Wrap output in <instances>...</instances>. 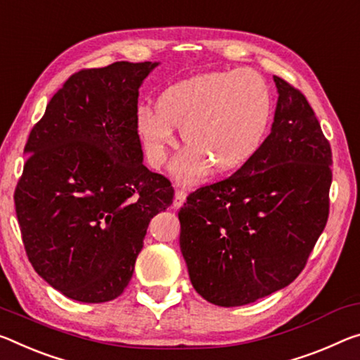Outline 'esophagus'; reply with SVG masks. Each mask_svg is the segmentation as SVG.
Segmentation results:
<instances>
[{"label": "esophagus", "mask_w": 360, "mask_h": 360, "mask_svg": "<svg viewBox=\"0 0 360 360\" xmlns=\"http://www.w3.org/2000/svg\"><path fill=\"white\" fill-rule=\"evenodd\" d=\"M186 197H187V193L184 192V191H176V193H174V200H173V207L174 208H181L182 207V203L186 202Z\"/></svg>", "instance_id": "1"}]
</instances>
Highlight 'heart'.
Masks as SVG:
<instances>
[{
  "label": "heart",
  "mask_w": 360,
  "mask_h": 360,
  "mask_svg": "<svg viewBox=\"0 0 360 360\" xmlns=\"http://www.w3.org/2000/svg\"><path fill=\"white\" fill-rule=\"evenodd\" d=\"M271 118L269 88L258 72H210L171 84L157 108L141 105L136 127L152 165H162L176 142V129L189 149L171 167L181 181H197L242 167L259 149Z\"/></svg>",
  "instance_id": "1"
}]
</instances>
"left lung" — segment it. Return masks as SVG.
<instances>
[{"label": "left lung", "mask_w": 360, "mask_h": 360, "mask_svg": "<svg viewBox=\"0 0 360 360\" xmlns=\"http://www.w3.org/2000/svg\"><path fill=\"white\" fill-rule=\"evenodd\" d=\"M274 83L271 134L178 213L191 282L216 306L255 303L292 283L327 224L332 149L304 96L282 78Z\"/></svg>", "instance_id": "8db88e82"}]
</instances>
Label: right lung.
Returning <instances> with one entry per match:
<instances>
[{
  "label": "right lung",
  "instance_id": "1",
  "mask_svg": "<svg viewBox=\"0 0 360 360\" xmlns=\"http://www.w3.org/2000/svg\"><path fill=\"white\" fill-rule=\"evenodd\" d=\"M160 62H115L72 75L33 127L14 203L33 269L64 296L123 293L169 181L144 167L139 88Z\"/></svg>",
  "mask_w": 360,
  "mask_h": 360
}]
</instances>
